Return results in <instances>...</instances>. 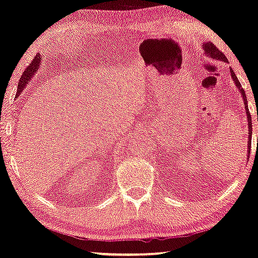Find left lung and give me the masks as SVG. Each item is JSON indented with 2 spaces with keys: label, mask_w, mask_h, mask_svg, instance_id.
Wrapping results in <instances>:
<instances>
[{
  "label": "left lung",
  "mask_w": 258,
  "mask_h": 258,
  "mask_svg": "<svg viewBox=\"0 0 258 258\" xmlns=\"http://www.w3.org/2000/svg\"><path fill=\"white\" fill-rule=\"evenodd\" d=\"M202 49L205 50V55L207 57H209V58H213V59H218V61H224L227 63V58L226 56L222 53L220 50L218 49L217 46L214 45V44L211 43V41H208V43H203L202 44ZM231 72V76L232 79H233L234 84H236L237 88L239 90L241 97H243V101H244V107H245V111H246V120H247V129H249V140H247V154H250V151H251V136H252V123H251V114L249 112V107H247V99H246V95H245V92H244L243 88H241L240 86V82L238 80V78L234 74V72L230 69Z\"/></svg>",
  "instance_id": "8db88e82"
}]
</instances>
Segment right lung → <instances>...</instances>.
Listing matches in <instances>:
<instances>
[{
	"label": "right lung",
	"instance_id": "right-lung-1",
	"mask_svg": "<svg viewBox=\"0 0 258 258\" xmlns=\"http://www.w3.org/2000/svg\"><path fill=\"white\" fill-rule=\"evenodd\" d=\"M39 66H40V55H39V53H38V55L34 57L33 61L31 62V64L27 67L26 71L24 72V74H22V76H21L20 82H19V86H18V94H17V97H19V94H20L21 92L24 91V88L27 86V82L31 80L32 76L34 75V73L38 71Z\"/></svg>",
	"mask_w": 258,
	"mask_h": 258
}]
</instances>
